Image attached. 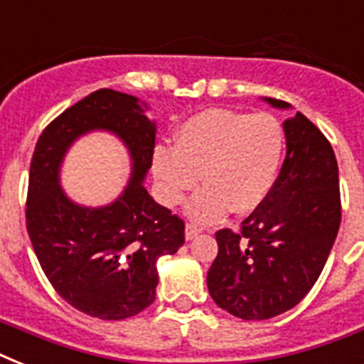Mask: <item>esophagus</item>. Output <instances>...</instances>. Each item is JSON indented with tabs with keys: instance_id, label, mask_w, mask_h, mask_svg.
I'll return each instance as SVG.
<instances>
[{
	"instance_id": "1",
	"label": "esophagus",
	"mask_w": 364,
	"mask_h": 364,
	"mask_svg": "<svg viewBox=\"0 0 364 364\" xmlns=\"http://www.w3.org/2000/svg\"><path fill=\"white\" fill-rule=\"evenodd\" d=\"M200 232H202V230H200L198 227H194V225H187V227H185V238H187V242L196 238Z\"/></svg>"
}]
</instances>
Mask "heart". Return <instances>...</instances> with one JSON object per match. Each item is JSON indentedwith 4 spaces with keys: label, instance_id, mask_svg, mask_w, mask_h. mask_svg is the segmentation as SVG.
<instances>
[{
    "label": "heart",
    "instance_id": "obj_1",
    "mask_svg": "<svg viewBox=\"0 0 364 364\" xmlns=\"http://www.w3.org/2000/svg\"><path fill=\"white\" fill-rule=\"evenodd\" d=\"M283 128L268 113L208 109L177 130L176 147L159 145L153 173L160 200L177 205L200 181L187 204L194 223L210 225L227 215L255 211L276 183L283 156Z\"/></svg>",
    "mask_w": 364,
    "mask_h": 364
}]
</instances>
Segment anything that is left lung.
<instances>
[{"label":"left lung","mask_w":364,"mask_h":364,"mask_svg":"<svg viewBox=\"0 0 364 364\" xmlns=\"http://www.w3.org/2000/svg\"><path fill=\"white\" fill-rule=\"evenodd\" d=\"M276 109L287 102L264 98ZM287 153L266 200L242 223L215 234L219 253L208 272L215 304L245 321L291 310L310 293L340 228L336 156L302 113L283 122Z\"/></svg>","instance_id":"1"}]
</instances>
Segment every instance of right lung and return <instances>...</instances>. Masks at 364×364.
<instances>
[{"mask_svg":"<svg viewBox=\"0 0 364 364\" xmlns=\"http://www.w3.org/2000/svg\"><path fill=\"white\" fill-rule=\"evenodd\" d=\"M136 96L102 88L71 105L43 130L30 164L26 227L45 276L82 314L119 321L153 304L164 255L185 243V225L143 187L153 164L156 122ZM109 131L131 156V179L113 203L82 206L59 183L70 145Z\"/></svg>","mask_w":364,"mask_h":364,"instance_id":"right-lung-1","label":"right lung"}]
</instances>
